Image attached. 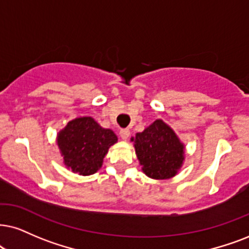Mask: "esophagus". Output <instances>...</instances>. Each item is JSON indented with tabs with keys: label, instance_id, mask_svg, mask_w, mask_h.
I'll return each mask as SVG.
<instances>
[{
	"label": "esophagus",
	"instance_id": "obj_1",
	"mask_svg": "<svg viewBox=\"0 0 249 249\" xmlns=\"http://www.w3.org/2000/svg\"><path fill=\"white\" fill-rule=\"evenodd\" d=\"M119 134H121V138L123 140H127L128 137H130V130H128V128H123V130L119 132Z\"/></svg>",
	"mask_w": 249,
	"mask_h": 249
}]
</instances>
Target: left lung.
<instances>
[{"mask_svg":"<svg viewBox=\"0 0 249 249\" xmlns=\"http://www.w3.org/2000/svg\"><path fill=\"white\" fill-rule=\"evenodd\" d=\"M135 154L143 174L153 179H170L178 174L185 160V146L175 131L162 119H156L135 134Z\"/></svg>","mask_w":249,"mask_h":249,"instance_id":"left-lung-1","label":"left lung"}]
</instances>
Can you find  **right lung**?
I'll use <instances>...</instances> for the list:
<instances>
[{
  "label": "right lung",
  "mask_w": 249,
  "mask_h": 249,
  "mask_svg": "<svg viewBox=\"0 0 249 249\" xmlns=\"http://www.w3.org/2000/svg\"><path fill=\"white\" fill-rule=\"evenodd\" d=\"M117 141L114 132L101 127L92 117L75 118L57 134L64 165L83 176L95 174L102 166L110 146Z\"/></svg>",
  "instance_id": "right-lung-1"
}]
</instances>
